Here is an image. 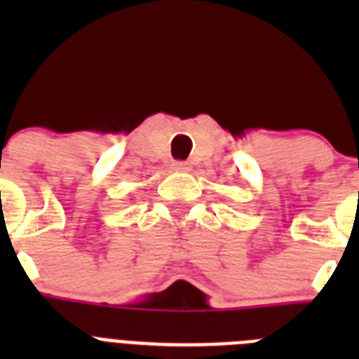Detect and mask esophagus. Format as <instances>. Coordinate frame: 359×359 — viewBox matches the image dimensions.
Here are the masks:
<instances>
[{
  "mask_svg": "<svg viewBox=\"0 0 359 359\" xmlns=\"http://www.w3.org/2000/svg\"><path fill=\"white\" fill-rule=\"evenodd\" d=\"M172 170H176V172H187V170H190V167L185 161H176V163H172Z\"/></svg>",
  "mask_w": 359,
  "mask_h": 359,
  "instance_id": "34e87169",
  "label": "esophagus"
}]
</instances>
